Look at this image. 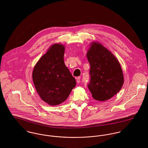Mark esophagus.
Segmentation results:
<instances>
[{"instance_id":"1","label":"esophagus","mask_w":148,"mask_h":148,"mask_svg":"<svg viewBox=\"0 0 148 148\" xmlns=\"http://www.w3.org/2000/svg\"><path fill=\"white\" fill-rule=\"evenodd\" d=\"M81 82V77H78L77 78V82L78 83H79Z\"/></svg>"}]
</instances>
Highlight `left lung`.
Listing matches in <instances>:
<instances>
[{
  "label": "left lung",
  "mask_w": 148,
  "mask_h": 148,
  "mask_svg": "<svg viewBox=\"0 0 148 148\" xmlns=\"http://www.w3.org/2000/svg\"><path fill=\"white\" fill-rule=\"evenodd\" d=\"M90 65V82L88 84L92 98L105 101L121 90L124 75L120 64L109 50L98 42H92L87 53Z\"/></svg>",
  "instance_id": "8db88e82"
}]
</instances>
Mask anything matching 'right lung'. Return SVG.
Masks as SVG:
<instances>
[{
	"label": "right lung",
	"instance_id": "right-lung-1",
	"mask_svg": "<svg viewBox=\"0 0 148 148\" xmlns=\"http://www.w3.org/2000/svg\"><path fill=\"white\" fill-rule=\"evenodd\" d=\"M65 50L63 44H54L33 69L36 90L40 98L50 106L65 101L76 85L75 78L64 63Z\"/></svg>",
	"mask_w": 148,
	"mask_h": 148
}]
</instances>
